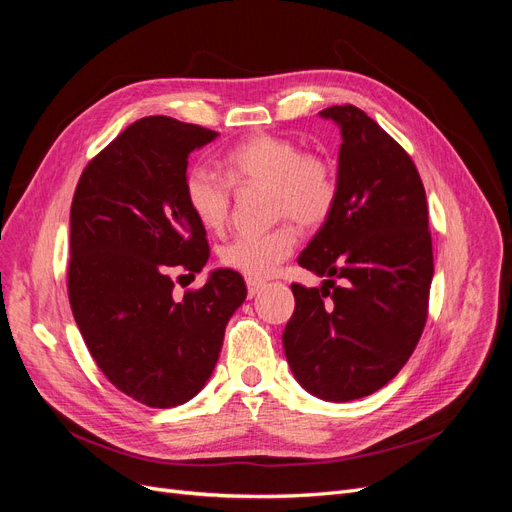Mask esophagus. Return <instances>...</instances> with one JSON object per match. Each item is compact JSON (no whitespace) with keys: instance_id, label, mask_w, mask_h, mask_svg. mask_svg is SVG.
Instances as JSON below:
<instances>
[{"instance_id":"34e87169","label":"esophagus","mask_w":512,"mask_h":512,"mask_svg":"<svg viewBox=\"0 0 512 512\" xmlns=\"http://www.w3.org/2000/svg\"><path fill=\"white\" fill-rule=\"evenodd\" d=\"M245 284H247V294H250V297H256V294H258L262 288H265V282H262V280H254V277H247Z\"/></svg>"}]
</instances>
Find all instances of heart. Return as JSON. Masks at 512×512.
Instances as JSON below:
<instances>
[{"label":"heart","mask_w":512,"mask_h":512,"mask_svg":"<svg viewBox=\"0 0 512 512\" xmlns=\"http://www.w3.org/2000/svg\"><path fill=\"white\" fill-rule=\"evenodd\" d=\"M224 173L194 164L183 177V192L196 220L207 230H220L230 213L232 185L267 183L269 203L277 218H292L305 228L322 226L337 203L333 166L305 153L290 138L256 134L232 147L222 162ZM297 228L282 222L271 230L239 232L222 247V265L245 277L262 280L290 256Z\"/></svg>","instance_id":"1"}]
</instances>
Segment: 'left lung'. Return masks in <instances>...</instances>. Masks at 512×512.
<instances>
[{
  "mask_svg": "<svg viewBox=\"0 0 512 512\" xmlns=\"http://www.w3.org/2000/svg\"><path fill=\"white\" fill-rule=\"evenodd\" d=\"M320 117L342 132L337 203L299 265L329 280L292 284L294 314L282 339L305 391L352 401L393 380L423 335L433 277L429 213L412 158L374 119L352 104Z\"/></svg>",
  "mask_w": 512,
  "mask_h": 512,
  "instance_id": "8db88e82",
  "label": "left lung"
}]
</instances>
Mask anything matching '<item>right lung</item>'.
Listing matches in <instances>:
<instances>
[{"mask_svg":"<svg viewBox=\"0 0 512 512\" xmlns=\"http://www.w3.org/2000/svg\"><path fill=\"white\" fill-rule=\"evenodd\" d=\"M215 136L164 115L138 119L85 166L72 198L74 320L108 382L149 408L181 406L203 389L247 294L230 269L183 299L173 292V273L194 275L209 260L183 177L190 153Z\"/></svg>","mask_w":512,"mask_h":512,"instance_id":"obj_1","label":"right lung"}]
</instances>
